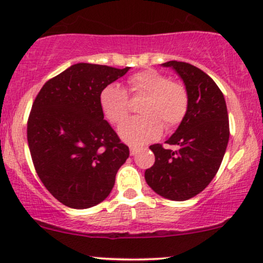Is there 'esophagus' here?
I'll use <instances>...</instances> for the list:
<instances>
[{"label":"esophagus","mask_w":263,"mask_h":263,"mask_svg":"<svg viewBox=\"0 0 263 263\" xmlns=\"http://www.w3.org/2000/svg\"><path fill=\"white\" fill-rule=\"evenodd\" d=\"M140 151L141 149L138 148V147H131V148H129V153H131V156H135V155H137Z\"/></svg>","instance_id":"1"}]
</instances>
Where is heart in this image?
<instances>
[{
	"label": "heart",
	"instance_id": "b5f03b06",
	"mask_svg": "<svg viewBox=\"0 0 263 263\" xmlns=\"http://www.w3.org/2000/svg\"><path fill=\"white\" fill-rule=\"evenodd\" d=\"M128 93L134 98L144 96L138 111L142 115L132 117L120 126L119 134L131 146H142L157 140L167 129L176 128L188 114L189 92L179 81H172L168 75L146 69L132 74L127 80ZM100 106L105 117L114 125L121 123L128 116L127 92L116 84L105 86L100 92Z\"/></svg>",
	"mask_w": 263,
	"mask_h": 263
}]
</instances>
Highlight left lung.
I'll list each match as a JSON object with an SVG mask.
<instances>
[{"mask_svg": "<svg viewBox=\"0 0 263 263\" xmlns=\"http://www.w3.org/2000/svg\"><path fill=\"white\" fill-rule=\"evenodd\" d=\"M182 78L189 92L185 119L165 143L177 151L149 146L156 161L144 172L148 185L157 194L183 201L195 197L218 173L228 147L229 116L221 90L208 74L189 63H163Z\"/></svg>", "mask_w": 263, "mask_h": 263, "instance_id": "obj_1", "label": "left lung"}]
</instances>
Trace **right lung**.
Instances as JSON below:
<instances>
[{"instance_id": "1", "label": "right lung", "mask_w": 263, "mask_h": 263, "mask_svg": "<svg viewBox=\"0 0 263 263\" xmlns=\"http://www.w3.org/2000/svg\"><path fill=\"white\" fill-rule=\"evenodd\" d=\"M78 63L44 84L32 105L27 140L39 179L73 209L101 203L129 149L104 120L100 92L128 71Z\"/></svg>"}]
</instances>
